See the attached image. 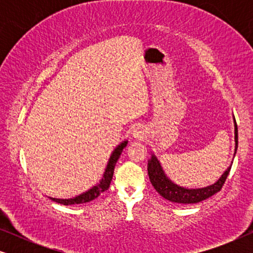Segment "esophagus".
Masks as SVG:
<instances>
[{
  "instance_id": "1",
  "label": "esophagus",
  "mask_w": 253,
  "mask_h": 253,
  "mask_svg": "<svg viewBox=\"0 0 253 253\" xmlns=\"http://www.w3.org/2000/svg\"><path fill=\"white\" fill-rule=\"evenodd\" d=\"M141 134H143V132H141V131H139V130H134L133 131V136L136 138H141Z\"/></svg>"
}]
</instances>
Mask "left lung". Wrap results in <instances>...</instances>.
<instances>
[{"label": "left lung", "instance_id": "left-lung-1", "mask_svg": "<svg viewBox=\"0 0 253 253\" xmlns=\"http://www.w3.org/2000/svg\"><path fill=\"white\" fill-rule=\"evenodd\" d=\"M238 146V131H237V124L235 121V153H236ZM231 169L228 167L223 175L217 179V182L214 184L206 186V188L202 189H185L182 186L176 185L172 183L167 176H166L165 171L162 170L160 162L155 158V155H152L151 160L148 161L147 165V171L148 176H150V181L154 189L157 190L160 196L164 197L165 199L169 200L171 203H178V204H196L205 200L216 192H219L222 189V185L226 182V179L229 175V171Z\"/></svg>", "mask_w": 253, "mask_h": 253}]
</instances>
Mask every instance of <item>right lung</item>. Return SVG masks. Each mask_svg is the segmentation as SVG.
Returning <instances> with one entry per match:
<instances>
[{
	"mask_svg": "<svg viewBox=\"0 0 253 253\" xmlns=\"http://www.w3.org/2000/svg\"><path fill=\"white\" fill-rule=\"evenodd\" d=\"M126 144H127V140L123 141V143H121L119 146H117L115 150H114L112 155H110L108 165H107L105 174H103L101 181H100L99 184L93 186V188L89 189L88 191H86L84 193H82V195L75 197V198L57 199V198H51V197H49V198L53 200V202H56L58 204H63V205H76V204H85V203L92 202L93 199L98 198V197L101 195L103 191L108 190L109 185H110V182H112L113 175H114V168H115L116 162H117V160H119V158H120L121 153H122L123 148L126 146Z\"/></svg>",
	"mask_w": 253,
	"mask_h": 253,
	"instance_id": "1",
	"label": "right lung"
}]
</instances>
